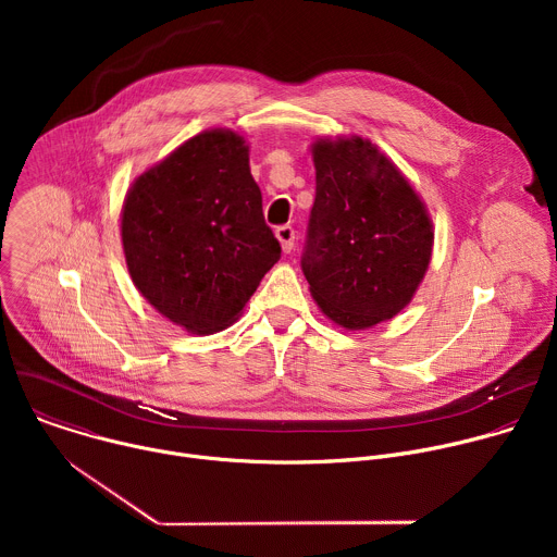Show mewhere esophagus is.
Returning <instances> with one entry per match:
<instances>
[{
	"instance_id": "esophagus-1",
	"label": "esophagus",
	"mask_w": 557,
	"mask_h": 557,
	"mask_svg": "<svg viewBox=\"0 0 557 557\" xmlns=\"http://www.w3.org/2000/svg\"><path fill=\"white\" fill-rule=\"evenodd\" d=\"M275 235H277V240H280V245H282L284 253H290V251H293V245H295V228L288 226V224H282V226L275 228Z\"/></svg>"
}]
</instances>
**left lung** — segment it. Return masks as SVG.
I'll list each match as a JSON object with an SVG mask.
<instances>
[{"mask_svg":"<svg viewBox=\"0 0 557 557\" xmlns=\"http://www.w3.org/2000/svg\"><path fill=\"white\" fill-rule=\"evenodd\" d=\"M312 161L314 202L301 253L310 293L344 329L392 320L432 258L428 211L370 140H317Z\"/></svg>","mask_w":557,"mask_h":557,"instance_id":"obj_1","label":"left lung"}]
</instances>
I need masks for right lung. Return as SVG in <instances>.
<instances>
[{
    "instance_id": "add662e5",
    "label": "right lung",
    "mask_w": 557,
    "mask_h": 557,
    "mask_svg": "<svg viewBox=\"0 0 557 557\" xmlns=\"http://www.w3.org/2000/svg\"><path fill=\"white\" fill-rule=\"evenodd\" d=\"M143 297L189 333L228 326L280 260L249 147L228 129L183 143L129 189L121 220Z\"/></svg>"
}]
</instances>
